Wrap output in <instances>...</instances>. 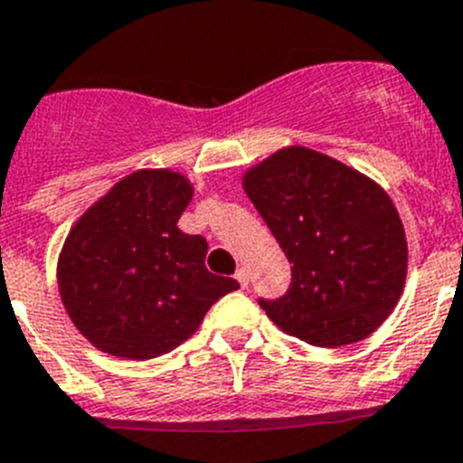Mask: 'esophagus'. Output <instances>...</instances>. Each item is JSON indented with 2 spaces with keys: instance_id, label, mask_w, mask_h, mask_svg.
<instances>
[{
  "instance_id": "1",
  "label": "esophagus",
  "mask_w": 463,
  "mask_h": 463,
  "mask_svg": "<svg viewBox=\"0 0 463 463\" xmlns=\"http://www.w3.org/2000/svg\"><path fill=\"white\" fill-rule=\"evenodd\" d=\"M236 279H239V284L241 287H248V282H250V273H248V269H245V266H241L239 270H236Z\"/></svg>"
}]
</instances>
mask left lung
Returning a JSON list of instances; mask_svg holds the SVG:
<instances>
[{"mask_svg": "<svg viewBox=\"0 0 463 463\" xmlns=\"http://www.w3.org/2000/svg\"><path fill=\"white\" fill-rule=\"evenodd\" d=\"M243 188L291 266L287 294L260 298L275 326L312 346L364 339L404 291L406 236L383 188L312 148H282Z\"/></svg>", "mask_w": 463, "mask_h": 463, "instance_id": "left-lung-1", "label": "left lung"}]
</instances>
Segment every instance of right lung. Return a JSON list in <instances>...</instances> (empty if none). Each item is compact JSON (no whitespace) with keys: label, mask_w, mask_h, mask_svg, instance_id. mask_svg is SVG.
I'll return each instance as SVG.
<instances>
[{"label":"right lung","mask_w":463,"mask_h":463,"mask_svg":"<svg viewBox=\"0 0 463 463\" xmlns=\"http://www.w3.org/2000/svg\"><path fill=\"white\" fill-rule=\"evenodd\" d=\"M190 199L185 176L142 169L71 229L59 254V294L96 349L128 360L169 354L215 300L239 289L236 279L206 269V239L176 227Z\"/></svg>","instance_id":"obj_1"}]
</instances>
